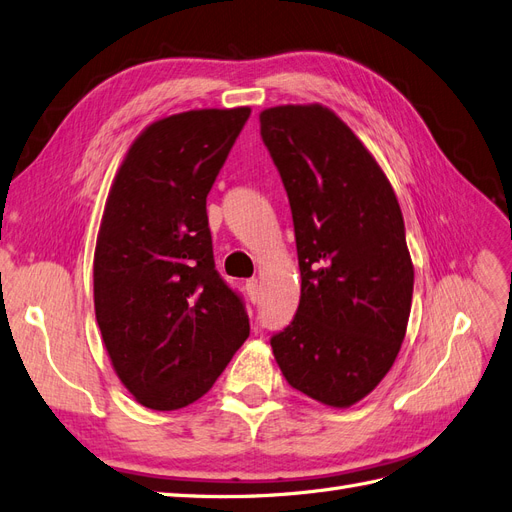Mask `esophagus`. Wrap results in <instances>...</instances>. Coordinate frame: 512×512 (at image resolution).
<instances>
[{
    "label": "esophagus",
    "mask_w": 512,
    "mask_h": 512,
    "mask_svg": "<svg viewBox=\"0 0 512 512\" xmlns=\"http://www.w3.org/2000/svg\"><path fill=\"white\" fill-rule=\"evenodd\" d=\"M245 290H248V296L252 303L260 301V286H258V279H248L245 281Z\"/></svg>",
    "instance_id": "esophagus-1"
}]
</instances>
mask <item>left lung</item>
<instances>
[{
	"label": "left lung",
	"instance_id": "1",
	"mask_svg": "<svg viewBox=\"0 0 512 512\" xmlns=\"http://www.w3.org/2000/svg\"><path fill=\"white\" fill-rule=\"evenodd\" d=\"M260 135L288 192L301 271L273 356L294 390L347 409L390 373L407 334L415 271L396 192L322 103L262 110Z\"/></svg>",
	"mask_w": 512,
	"mask_h": 512
}]
</instances>
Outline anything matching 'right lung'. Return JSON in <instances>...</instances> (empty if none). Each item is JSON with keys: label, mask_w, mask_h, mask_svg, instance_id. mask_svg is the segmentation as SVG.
<instances>
[{"label": "right lung", "mask_w": 512, "mask_h": 512, "mask_svg": "<svg viewBox=\"0 0 512 512\" xmlns=\"http://www.w3.org/2000/svg\"><path fill=\"white\" fill-rule=\"evenodd\" d=\"M252 108L154 120L114 175L93 260L95 317L112 368L152 411L188 407L250 337L214 267L207 195Z\"/></svg>", "instance_id": "1"}]
</instances>
